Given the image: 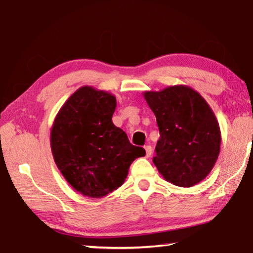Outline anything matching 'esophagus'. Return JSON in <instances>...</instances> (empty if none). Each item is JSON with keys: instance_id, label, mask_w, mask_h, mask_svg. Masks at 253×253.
Listing matches in <instances>:
<instances>
[{"instance_id": "34e87169", "label": "esophagus", "mask_w": 253, "mask_h": 253, "mask_svg": "<svg viewBox=\"0 0 253 253\" xmlns=\"http://www.w3.org/2000/svg\"><path fill=\"white\" fill-rule=\"evenodd\" d=\"M145 150H146L147 157H150L151 154H153V148H151L150 146H145Z\"/></svg>"}]
</instances>
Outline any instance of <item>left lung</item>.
<instances>
[{"mask_svg":"<svg viewBox=\"0 0 253 253\" xmlns=\"http://www.w3.org/2000/svg\"><path fill=\"white\" fill-rule=\"evenodd\" d=\"M153 111L160 137L153 159L165 180L192 187L212 170L221 145L215 115L198 91L187 85L142 93Z\"/></svg>","mask_w":253,"mask_h":253,"instance_id":"left-lung-1","label":"left lung"}]
</instances>
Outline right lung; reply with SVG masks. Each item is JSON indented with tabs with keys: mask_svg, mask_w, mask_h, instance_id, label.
<instances>
[{
	"mask_svg": "<svg viewBox=\"0 0 253 253\" xmlns=\"http://www.w3.org/2000/svg\"><path fill=\"white\" fill-rule=\"evenodd\" d=\"M115 108L113 94L82 86L59 108L50 128V149L58 170L88 198H103L116 190L125 182L131 163L146 155L114 125Z\"/></svg>",
	"mask_w": 253,
	"mask_h": 253,
	"instance_id": "obj_1",
	"label": "right lung"
}]
</instances>
